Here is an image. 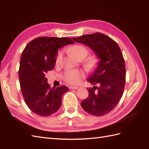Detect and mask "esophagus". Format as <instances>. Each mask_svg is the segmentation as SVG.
<instances>
[{
  "label": "esophagus",
  "mask_w": 149,
  "mask_h": 149,
  "mask_svg": "<svg viewBox=\"0 0 149 149\" xmlns=\"http://www.w3.org/2000/svg\"><path fill=\"white\" fill-rule=\"evenodd\" d=\"M79 88V87H78V86H71L69 87L70 89H75V90L78 89Z\"/></svg>",
  "instance_id": "esophagus-1"
}]
</instances>
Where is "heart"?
<instances>
[{
  "label": "heart",
  "instance_id": "heart-1",
  "mask_svg": "<svg viewBox=\"0 0 149 149\" xmlns=\"http://www.w3.org/2000/svg\"><path fill=\"white\" fill-rule=\"evenodd\" d=\"M72 54L77 59L81 58L82 57L85 58L88 54V50L84 47L77 45L72 47L70 50ZM61 53L60 52L58 55L56 59V63H58L61 58ZM84 73L80 70L72 69L68 70L64 74V79L67 83L72 84H77L80 83L82 79L84 77Z\"/></svg>",
  "mask_w": 149,
  "mask_h": 149
}]
</instances>
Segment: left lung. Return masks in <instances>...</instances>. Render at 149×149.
Returning a JSON list of instances; mask_svg holds the SVG:
<instances>
[{"label":"left lung","instance_id":"1","mask_svg":"<svg viewBox=\"0 0 149 149\" xmlns=\"http://www.w3.org/2000/svg\"><path fill=\"white\" fill-rule=\"evenodd\" d=\"M72 39L90 47L99 59L93 74L88 79L89 83L98 84L99 87L89 88V95L81 105L90 115H106L118 104L124 90L126 72L121 50L113 39L100 33Z\"/></svg>","mask_w":149,"mask_h":149}]
</instances>
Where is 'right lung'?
Here are the masks:
<instances>
[{"instance_id":"obj_1","label":"right lung","mask_w":149,"mask_h":149,"mask_svg":"<svg viewBox=\"0 0 149 149\" xmlns=\"http://www.w3.org/2000/svg\"><path fill=\"white\" fill-rule=\"evenodd\" d=\"M74 43L69 38L44 36L32 40L25 47L18 77L25 102L33 113L48 116L61 107L62 96L68 88H50L45 75L53 70L58 50Z\"/></svg>"}]
</instances>
